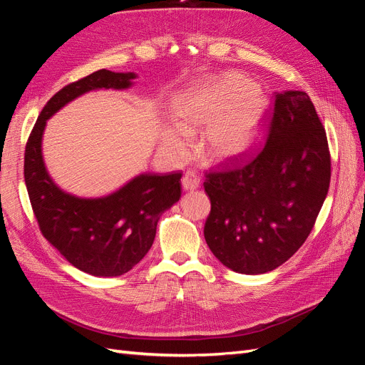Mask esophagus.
Masks as SVG:
<instances>
[{"instance_id":"obj_1","label":"esophagus","mask_w":365,"mask_h":365,"mask_svg":"<svg viewBox=\"0 0 365 365\" xmlns=\"http://www.w3.org/2000/svg\"><path fill=\"white\" fill-rule=\"evenodd\" d=\"M181 184H182V189L185 192H192V190H196L197 187H200V178H197V176L193 172H187L182 176Z\"/></svg>"}]
</instances>
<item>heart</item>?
<instances>
[{"instance_id": "b5f03b06", "label": "heart", "mask_w": 365, "mask_h": 365, "mask_svg": "<svg viewBox=\"0 0 365 365\" xmlns=\"http://www.w3.org/2000/svg\"><path fill=\"white\" fill-rule=\"evenodd\" d=\"M267 102L254 85L239 74H225L197 85L180 98L175 109L176 126H165L161 145L175 158H185L189 135L207 129L204 149L212 160L245 153L256 143Z\"/></svg>"}]
</instances>
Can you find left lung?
<instances>
[{
    "mask_svg": "<svg viewBox=\"0 0 365 365\" xmlns=\"http://www.w3.org/2000/svg\"><path fill=\"white\" fill-rule=\"evenodd\" d=\"M268 137L256 155L205 173L212 202L204 236L227 268L263 274L279 268L311 235L329 192L326 130L304 91L275 94Z\"/></svg>",
    "mask_w": 365,
    "mask_h": 365,
    "instance_id": "left-lung-1",
    "label": "left lung"
}]
</instances>
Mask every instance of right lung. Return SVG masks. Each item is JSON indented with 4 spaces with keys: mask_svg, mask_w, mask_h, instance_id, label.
<instances>
[{
    "mask_svg": "<svg viewBox=\"0 0 365 365\" xmlns=\"http://www.w3.org/2000/svg\"><path fill=\"white\" fill-rule=\"evenodd\" d=\"M134 73L98 70L63 86L41 111L26 145L24 180L42 236L73 267L96 277H117L146 256L160 216L181 197V172L143 173L103 197H77L54 184L42 160L47 120L93 90H126Z\"/></svg>",
    "mask_w": 365,
    "mask_h": 365,
    "instance_id": "right-lung-1",
    "label": "right lung"
}]
</instances>
